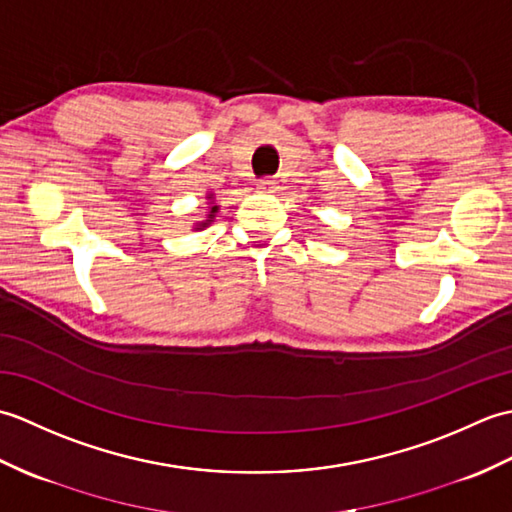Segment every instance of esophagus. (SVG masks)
Returning <instances> with one entry per match:
<instances>
[{
    "mask_svg": "<svg viewBox=\"0 0 512 512\" xmlns=\"http://www.w3.org/2000/svg\"><path fill=\"white\" fill-rule=\"evenodd\" d=\"M273 184H275L273 180L264 178V180H259V189H264V191H266V189H273Z\"/></svg>",
    "mask_w": 512,
    "mask_h": 512,
    "instance_id": "34e87169",
    "label": "esophagus"
}]
</instances>
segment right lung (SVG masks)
<instances>
[{
	"label": "right lung",
	"mask_w": 512,
	"mask_h": 512,
	"mask_svg": "<svg viewBox=\"0 0 512 512\" xmlns=\"http://www.w3.org/2000/svg\"><path fill=\"white\" fill-rule=\"evenodd\" d=\"M215 213H217V206H211V213H209V220H206V222H202L200 226H206V224H209V222H213V217H215Z\"/></svg>",
	"instance_id": "obj_1"
}]
</instances>
